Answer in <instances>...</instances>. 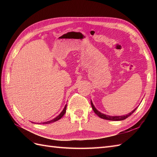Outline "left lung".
I'll return each mask as SVG.
<instances>
[{
    "label": "left lung",
    "mask_w": 157,
    "mask_h": 157,
    "mask_svg": "<svg viewBox=\"0 0 157 157\" xmlns=\"http://www.w3.org/2000/svg\"><path fill=\"white\" fill-rule=\"evenodd\" d=\"M91 105H92V109H93V110H94V113H96L98 117H99L100 118H103V119H106V120H109V121H122V120L126 119V118H128V117H130V116L132 115V114L134 113V112L136 110L137 108V107L136 108V109H134V110H133L131 113H130L129 114H128V115H126L118 116V117H111V116H109V115H104V114H103V113H100L99 111H98L97 110V109H96V108H95V107L94 106L92 101H91Z\"/></svg>",
    "instance_id": "left-lung-1"
}]
</instances>
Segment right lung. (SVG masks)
Returning a JSON list of instances; mask_svg holds the SVG:
<instances>
[{
  "mask_svg": "<svg viewBox=\"0 0 157 157\" xmlns=\"http://www.w3.org/2000/svg\"><path fill=\"white\" fill-rule=\"evenodd\" d=\"M66 107H67V105H66L65 106V107H64V109H63V110L62 111V112H61L58 117H56V118H54V119H52V120H51V121H48V122H43V123H42V124H50V123L54 122H56V121H57L59 120L60 118H61V117H62L64 115V114L65 113V112H66Z\"/></svg>",
  "mask_w": 157,
  "mask_h": 157,
  "instance_id": "add662e5",
  "label": "right lung"
}]
</instances>
